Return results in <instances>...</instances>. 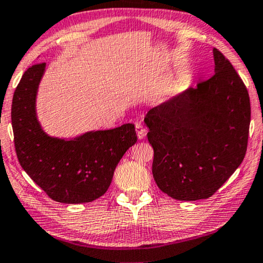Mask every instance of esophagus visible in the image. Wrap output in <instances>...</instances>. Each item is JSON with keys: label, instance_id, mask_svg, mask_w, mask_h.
I'll return each instance as SVG.
<instances>
[{"label": "esophagus", "instance_id": "esophagus-1", "mask_svg": "<svg viewBox=\"0 0 263 263\" xmlns=\"http://www.w3.org/2000/svg\"><path fill=\"white\" fill-rule=\"evenodd\" d=\"M136 132H137V136H138L139 139H144L145 137H146L147 130L141 123H136Z\"/></svg>", "mask_w": 263, "mask_h": 263}]
</instances>
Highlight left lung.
<instances>
[{
    "instance_id": "8db88e82",
    "label": "left lung",
    "mask_w": 263,
    "mask_h": 263,
    "mask_svg": "<svg viewBox=\"0 0 263 263\" xmlns=\"http://www.w3.org/2000/svg\"><path fill=\"white\" fill-rule=\"evenodd\" d=\"M215 73L147 112L144 122L159 189L176 200L213 195L247 151L251 102L242 79L213 49Z\"/></svg>"
}]
</instances>
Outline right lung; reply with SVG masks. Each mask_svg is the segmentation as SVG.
<instances>
[{"instance_id": "right-lung-1", "label": "right lung", "mask_w": 263, "mask_h": 263, "mask_svg": "<svg viewBox=\"0 0 263 263\" xmlns=\"http://www.w3.org/2000/svg\"><path fill=\"white\" fill-rule=\"evenodd\" d=\"M45 63L28 68L16 87L11 125L22 168L57 202H91L110 187L116 166L136 144L133 124L91 131L74 139L49 137L36 117V95Z\"/></svg>"}]
</instances>
